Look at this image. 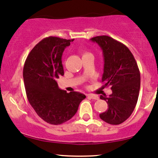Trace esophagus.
I'll return each instance as SVG.
<instances>
[{"label":"esophagus","instance_id":"esophagus-1","mask_svg":"<svg viewBox=\"0 0 158 158\" xmlns=\"http://www.w3.org/2000/svg\"><path fill=\"white\" fill-rule=\"evenodd\" d=\"M87 97L89 98V99H95V100L99 99V97H98V96H96V95H93V94H88Z\"/></svg>","mask_w":158,"mask_h":158}]
</instances>
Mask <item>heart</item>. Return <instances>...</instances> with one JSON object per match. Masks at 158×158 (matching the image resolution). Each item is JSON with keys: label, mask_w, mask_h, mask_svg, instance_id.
<instances>
[{"label": "heart", "mask_w": 158, "mask_h": 158, "mask_svg": "<svg viewBox=\"0 0 158 158\" xmlns=\"http://www.w3.org/2000/svg\"><path fill=\"white\" fill-rule=\"evenodd\" d=\"M82 54H83V56H84V55H87V54H89V53L87 52H84Z\"/></svg>", "instance_id": "heart-1"}]
</instances>
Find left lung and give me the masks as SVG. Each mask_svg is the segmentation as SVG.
Segmentation results:
<instances>
[{"mask_svg": "<svg viewBox=\"0 0 158 158\" xmlns=\"http://www.w3.org/2000/svg\"><path fill=\"white\" fill-rule=\"evenodd\" d=\"M97 43L103 52V88L111 86L112 93L106 100L108 108L99 117L106 123L120 124L133 113L140 89V72L136 61L128 47L106 35L90 39Z\"/></svg>", "mask_w": 158, "mask_h": 158, "instance_id": "obj_1", "label": "left lung"}]
</instances>
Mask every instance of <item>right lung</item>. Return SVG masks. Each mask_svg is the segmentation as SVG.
<instances>
[{"label":"right lung","mask_w":158,"mask_h":158,"mask_svg":"<svg viewBox=\"0 0 158 158\" xmlns=\"http://www.w3.org/2000/svg\"><path fill=\"white\" fill-rule=\"evenodd\" d=\"M72 40L44 38L28 55L23 68L27 98L35 112L47 123L59 125L70 120L85 95L66 93L59 88L56 78L64 75L62 52Z\"/></svg>","instance_id":"right-lung-1"}]
</instances>
